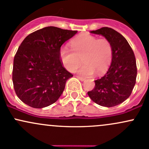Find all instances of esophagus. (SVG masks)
<instances>
[{
  "mask_svg": "<svg viewBox=\"0 0 149 149\" xmlns=\"http://www.w3.org/2000/svg\"><path fill=\"white\" fill-rule=\"evenodd\" d=\"M76 77H77V78H78V79H79V80H81V81H84V80H85V78L82 77H79V76H76Z\"/></svg>",
  "mask_w": 149,
  "mask_h": 149,
  "instance_id": "1",
  "label": "esophagus"
}]
</instances>
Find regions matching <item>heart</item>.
<instances>
[{"label":"heart","mask_w":149,"mask_h":149,"mask_svg":"<svg viewBox=\"0 0 149 149\" xmlns=\"http://www.w3.org/2000/svg\"><path fill=\"white\" fill-rule=\"evenodd\" d=\"M70 47L60 48L61 61L68 71L74 72L81 62L84 64L78 70L83 76H91L94 72L101 74L106 72L112 59V46L105 38L99 39L91 35H84L73 40Z\"/></svg>","instance_id":"1"}]
</instances>
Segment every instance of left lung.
I'll use <instances>...</instances> for the list:
<instances>
[{
	"instance_id": "obj_1",
	"label": "left lung",
	"mask_w": 149,
	"mask_h": 149,
	"mask_svg": "<svg viewBox=\"0 0 149 149\" xmlns=\"http://www.w3.org/2000/svg\"><path fill=\"white\" fill-rule=\"evenodd\" d=\"M91 33L102 35L111 42L112 60L107 72L95 80V87L87 92L93 102L111 107L127 100L136 84V62L134 51L122 35L112 28L104 27Z\"/></svg>"
}]
</instances>
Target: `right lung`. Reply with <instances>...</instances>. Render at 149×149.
<instances>
[{"instance_id": "add662e5", "label": "right lung", "mask_w": 149, "mask_h": 149, "mask_svg": "<svg viewBox=\"0 0 149 149\" xmlns=\"http://www.w3.org/2000/svg\"><path fill=\"white\" fill-rule=\"evenodd\" d=\"M77 33L49 26L23 40L14 57L12 75L15 94L22 102L40 109L58 100L73 76L64 68L60 47Z\"/></svg>"}]
</instances>
